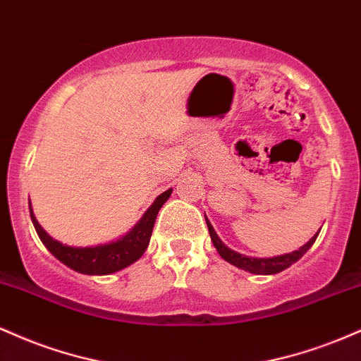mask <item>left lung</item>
<instances>
[{"mask_svg": "<svg viewBox=\"0 0 361 361\" xmlns=\"http://www.w3.org/2000/svg\"><path fill=\"white\" fill-rule=\"evenodd\" d=\"M205 221H207V227H209L210 239H212L215 250H217L219 255H221L222 258L227 261V263L234 264V267L241 268V270H244V271L255 273V275H275V273H280V271H283L285 268L292 267L295 261H299L302 256L309 251V247L316 243V239L319 235V233L316 235H312V239H310L309 243H305L300 250L287 252V255L273 256V258H252V256H244V255H241V252H235L231 250V247H227L226 244L221 241V238H219L217 233L214 231L212 224L209 222V219L205 217Z\"/></svg>", "mask_w": 361, "mask_h": 361, "instance_id": "obj_1", "label": "left lung"}]
</instances>
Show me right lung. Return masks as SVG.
<instances>
[{"instance_id": "add662e5", "label": "right lung", "mask_w": 361, "mask_h": 361, "mask_svg": "<svg viewBox=\"0 0 361 361\" xmlns=\"http://www.w3.org/2000/svg\"><path fill=\"white\" fill-rule=\"evenodd\" d=\"M171 192L173 190L169 188L164 193H161L154 200V204L146 210L142 219L123 238L109 244H98V246L88 247H74L56 241L37 222L32 204H28V207H30V217L40 241L61 263H64L74 271L82 273V275H110V273L120 271L127 268L128 264L135 263L144 255V251L147 250L149 239H151L157 212L168 200Z\"/></svg>"}]
</instances>
